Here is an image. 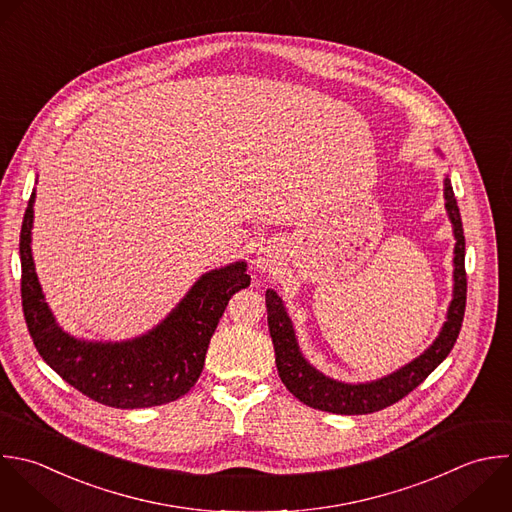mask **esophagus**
<instances>
[{
    "instance_id": "esophagus-1",
    "label": "esophagus",
    "mask_w": 512,
    "mask_h": 512,
    "mask_svg": "<svg viewBox=\"0 0 512 512\" xmlns=\"http://www.w3.org/2000/svg\"><path fill=\"white\" fill-rule=\"evenodd\" d=\"M256 266H258L260 270H264V272H270V270H274V262H272V256H268V254H258V258H256Z\"/></svg>"
}]
</instances>
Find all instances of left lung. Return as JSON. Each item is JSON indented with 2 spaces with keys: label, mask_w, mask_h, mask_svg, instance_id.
<instances>
[{
  "label": "left lung",
  "mask_w": 512,
  "mask_h": 512,
  "mask_svg": "<svg viewBox=\"0 0 512 512\" xmlns=\"http://www.w3.org/2000/svg\"><path fill=\"white\" fill-rule=\"evenodd\" d=\"M444 200L446 212L452 222L454 232V288L452 300L446 312V322L442 324L436 340L412 362L398 368L396 372L382 376L370 382H340L328 378L316 370L300 352L292 320L282 304V298L274 290H266V310H268V328L274 344L276 366L284 386L306 406L334 412V414H370L382 410L408 392H412L452 350L466 306V272H464V232L458 212V204L452 192V184L444 178Z\"/></svg>",
  "instance_id": "8db88e82"
}]
</instances>
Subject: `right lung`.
Masks as SVG:
<instances>
[{"label": "right lung", "instance_id": "right-lung-1", "mask_svg": "<svg viewBox=\"0 0 512 512\" xmlns=\"http://www.w3.org/2000/svg\"><path fill=\"white\" fill-rule=\"evenodd\" d=\"M36 190L22 234V306L40 356L68 384L114 408L160 406L184 396L200 378L210 338L238 290L250 286L246 262L210 270L150 332L124 342H88L68 334L54 318L32 258Z\"/></svg>", "mask_w": 512, "mask_h": 512}]
</instances>
